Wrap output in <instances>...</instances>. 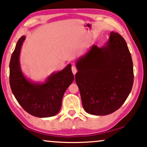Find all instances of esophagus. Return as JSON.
<instances>
[{
  "instance_id": "1",
  "label": "esophagus",
  "mask_w": 147,
  "mask_h": 147,
  "mask_svg": "<svg viewBox=\"0 0 147 147\" xmlns=\"http://www.w3.org/2000/svg\"><path fill=\"white\" fill-rule=\"evenodd\" d=\"M71 70H72V72H73L74 75H76V74L77 73V69H76V67L75 66H72L71 67Z\"/></svg>"
}]
</instances>
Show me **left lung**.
Returning a JSON list of instances; mask_svg holds the SVG:
<instances>
[{
	"label": "left lung",
	"mask_w": 147,
	"mask_h": 147,
	"mask_svg": "<svg viewBox=\"0 0 147 147\" xmlns=\"http://www.w3.org/2000/svg\"><path fill=\"white\" fill-rule=\"evenodd\" d=\"M76 82L88 113L106 115L119 109L132 90L133 63L126 42L111 32L105 45H92L76 63Z\"/></svg>",
	"instance_id": "left-lung-1"
}]
</instances>
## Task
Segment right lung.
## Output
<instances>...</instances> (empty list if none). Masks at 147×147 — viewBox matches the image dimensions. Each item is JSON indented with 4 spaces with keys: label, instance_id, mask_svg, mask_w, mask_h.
Returning a JSON list of instances; mask_svg holds the SVG:
<instances>
[{
    "label": "right lung",
    "instance_id": "right-lung-1",
    "mask_svg": "<svg viewBox=\"0 0 147 147\" xmlns=\"http://www.w3.org/2000/svg\"><path fill=\"white\" fill-rule=\"evenodd\" d=\"M26 36H22L15 46L9 64L11 90L21 106L30 115L49 117L57 115L61 107L63 96L73 82L71 64L61 71L53 72L43 82H35L26 78L22 71L20 56Z\"/></svg>",
    "mask_w": 147,
    "mask_h": 147
}]
</instances>
